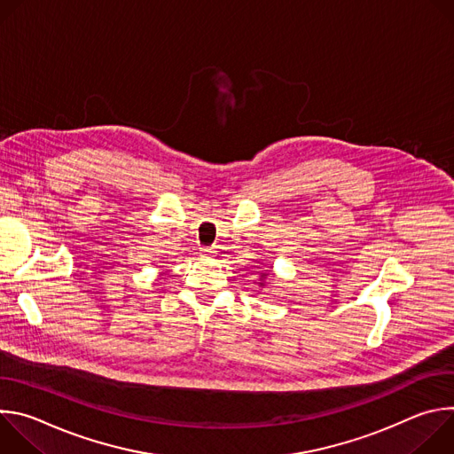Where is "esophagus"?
<instances>
[{"label": "esophagus", "instance_id": "34e87169", "mask_svg": "<svg viewBox=\"0 0 454 454\" xmlns=\"http://www.w3.org/2000/svg\"><path fill=\"white\" fill-rule=\"evenodd\" d=\"M214 253L212 247H201V256H214Z\"/></svg>", "mask_w": 454, "mask_h": 454}]
</instances>
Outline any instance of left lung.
<instances>
[{
  "mask_svg": "<svg viewBox=\"0 0 454 454\" xmlns=\"http://www.w3.org/2000/svg\"><path fill=\"white\" fill-rule=\"evenodd\" d=\"M261 277H262V278H266V277H268V275H266V273H262V275H261ZM262 282H264V280H262ZM262 282H261V286H264V284H262Z\"/></svg>",
  "mask_w": 454,
  "mask_h": 454,
  "instance_id": "left-lung-1",
  "label": "left lung"
}]
</instances>
